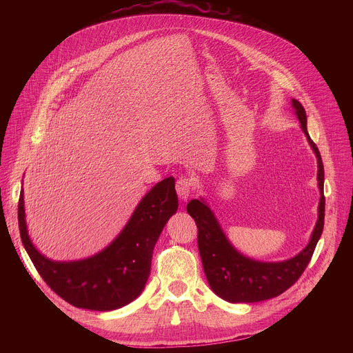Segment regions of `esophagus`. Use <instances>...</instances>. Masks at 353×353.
<instances>
[{
    "mask_svg": "<svg viewBox=\"0 0 353 353\" xmlns=\"http://www.w3.org/2000/svg\"><path fill=\"white\" fill-rule=\"evenodd\" d=\"M192 185H194V180L191 177H185V176H181L177 183H176V191L179 194V198L181 201H185L188 196H190V192L192 190Z\"/></svg>",
    "mask_w": 353,
    "mask_h": 353,
    "instance_id": "obj_1",
    "label": "esophagus"
}]
</instances>
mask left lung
<instances>
[{
	"mask_svg": "<svg viewBox=\"0 0 353 353\" xmlns=\"http://www.w3.org/2000/svg\"><path fill=\"white\" fill-rule=\"evenodd\" d=\"M292 108L300 121L301 131L305 132L317 157V180L320 188L317 223L310 241L299 254L276 263H265L245 257L229 241L214 212L203 198L191 199L187 204V212L198 228V250L208 283L215 294L230 303H256V301L276 297L289 289L309 265L323 233L325 211L324 166L319 148L307 132L305 108L296 99H292Z\"/></svg>",
	"mask_w": 353,
	"mask_h": 353,
	"instance_id": "obj_1",
	"label": "left lung"
}]
</instances>
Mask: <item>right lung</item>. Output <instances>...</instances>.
I'll return each instance as SVG.
<instances>
[{"label": "right lung", "instance_id": "add662e5", "mask_svg": "<svg viewBox=\"0 0 353 353\" xmlns=\"http://www.w3.org/2000/svg\"><path fill=\"white\" fill-rule=\"evenodd\" d=\"M179 208L174 179L150 188L119 236L97 254L77 261H54L43 256L29 237L23 187L18 222L22 244L44 282L70 305L94 312H112L137 299L148 281L154 247Z\"/></svg>", "mask_w": 353, "mask_h": 353}]
</instances>
